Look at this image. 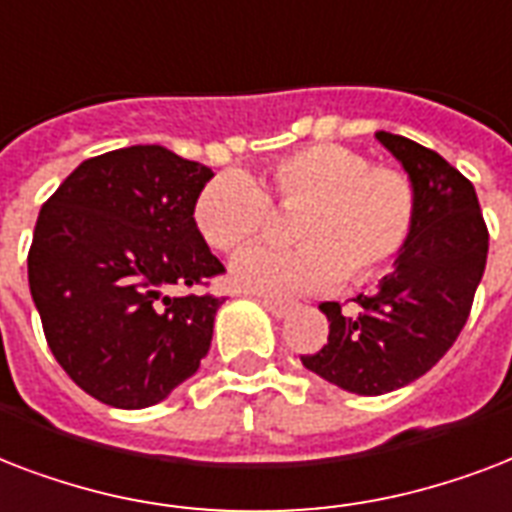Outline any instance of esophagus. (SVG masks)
<instances>
[{"instance_id":"1","label":"esophagus","mask_w":512,"mask_h":512,"mask_svg":"<svg viewBox=\"0 0 512 512\" xmlns=\"http://www.w3.org/2000/svg\"><path fill=\"white\" fill-rule=\"evenodd\" d=\"M261 307L272 315V318H285L293 310V301L283 299H261Z\"/></svg>"}]
</instances>
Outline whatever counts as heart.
<instances>
[{"instance_id":"b5f03b06","label":"heart","mask_w":512,"mask_h":512,"mask_svg":"<svg viewBox=\"0 0 512 512\" xmlns=\"http://www.w3.org/2000/svg\"><path fill=\"white\" fill-rule=\"evenodd\" d=\"M277 208L296 213L293 248L253 245L232 261L240 291L299 296L331 288L344 275L366 283L408 251L419 224V192L408 173L374 165L342 144H312L269 162L261 186L227 170L202 186L194 224L216 251L232 253L267 229Z\"/></svg>"}]
</instances>
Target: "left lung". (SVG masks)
Wrapping results in <instances>:
<instances>
[{
    "mask_svg": "<svg viewBox=\"0 0 512 512\" xmlns=\"http://www.w3.org/2000/svg\"><path fill=\"white\" fill-rule=\"evenodd\" d=\"M419 192V224L374 296L360 293L355 315L323 301L328 342L301 355L326 382L358 395H384L427 374L465 328L489 253L475 186L441 154L379 130Z\"/></svg>",
    "mask_w": 512,
    "mask_h": 512,
    "instance_id": "left-lung-1",
    "label": "left lung"
}]
</instances>
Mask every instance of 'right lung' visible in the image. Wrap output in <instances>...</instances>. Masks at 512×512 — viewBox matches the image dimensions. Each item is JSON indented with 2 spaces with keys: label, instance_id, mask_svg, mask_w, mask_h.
<instances>
[{
  "label": "right lung",
  "instance_id": "add662e5",
  "mask_svg": "<svg viewBox=\"0 0 512 512\" xmlns=\"http://www.w3.org/2000/svg\"><path fill=\"white\" fill-rule=\"evenodd\" d=\"M211 178L165 146H125L82 162L39 211L29 288L45 339L106 406H154L208 355L224 299L168 291L224 272L194 224Z\"/></svg>",
  "mask_w": 512,
  "mask_h": 512
}]
</instances>
